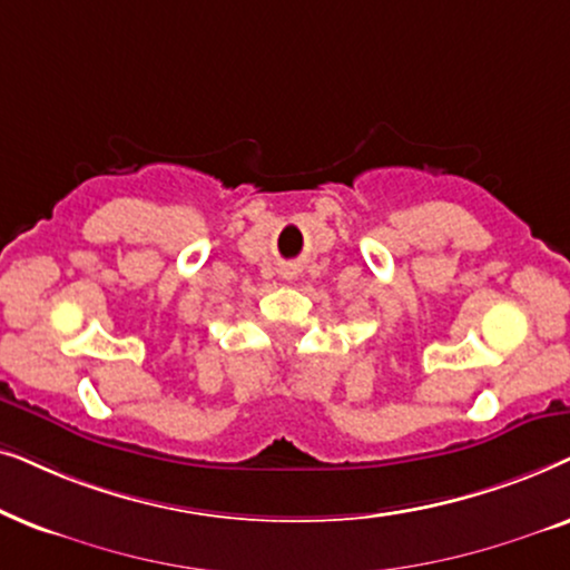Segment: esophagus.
<instances>
[{
  "instance_id": "34e87169",
  "label": "esophagus",
  "mask_w": 570,
  "mask_h": 570,
  "mask_svg": "<svg viewBox=\"0 0 570 570\" xmlns=\"http://www.w3.org/2000/svg\"><path fill=\"white\" fill-rule=\"evenodd\" d=\"M297 273H299L297 265H286V268H284V276L286 278H294V276H297Z\"/></svg>"
}]
</instances>
